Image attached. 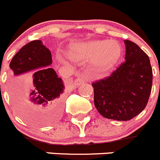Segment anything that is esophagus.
<instances>
[{
	"label": "esophagus",
	"instance_id": "obj_1",
	"mask_svg": "<svg viewBox=\"0 0 160 160\" xmlns=\"http://www.w3.org/2000/svg\"><path fill=\"white\" fill-rule=\"evenodd\" d=\"M85 82V78H82V77H81V78H78L75 80V85L78 86V85H80L81 84L84 83Z\"/></svg>",
	"mask_w": 160,
	"mask_h": 160
}]
</instances>
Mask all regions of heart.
Masks as SVG:
<instances>
[{
  "instance_id": "1",
  "label": "heart",
  "mask_w": 160,
  "mask_h": 160,
  "mask_svg": "<svg viewBox=\"0 0 160 160\" xmlns=\"http://www.w3.org/2000/svg\"><path fill=\"white\" fill-rule=\"evenodd\" d=\"M122 54V49L116 41L93 40L71 46L69 57L75 61L91 59L95 72L104 73L115 67Z\"/></svg>"
}]
</instances>
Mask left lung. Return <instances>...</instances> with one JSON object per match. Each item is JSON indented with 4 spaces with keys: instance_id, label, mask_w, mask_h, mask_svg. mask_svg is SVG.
<instances>
[{
    "instance_id": "8db88e82",
    "label": "left lung",
    "mask_w": 160,
    "mask_h": 160,
    "mask_svg": "<svg viewBox=\"0 0 160 160\" xmlns=\"http://www.w3.org/2000/svg\"><path fill=\"white\" fill-rule=\"evenodd\" d=\"M126 60L110 76L93 82L94 104L107 119L126 121L146 107L152 85L148 55L136 43L124 40Z\"/></svg>"
}]
</instances>
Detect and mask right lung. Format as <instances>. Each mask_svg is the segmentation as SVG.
<instances>
[{
  "instance_id": "1",
  "label": "right lung",
  "mask_w": 160,
  "mask_h": 160,
  "mask_svg": "<svg viewBox=\"0 0 160 160\" xmlns=\"http://www.w3.org/2000/svg\"><path fill=\"white\" fill-rule=\"evenodd\" d=\"M52 56L41 40H33L20 49L10 63L8 88L19 115L30 121L38 116L41 124L51 122L61 113L64 85L51 68ZM32 73L27 80L25 74Z\"/></svg>"
}]
</instances>
